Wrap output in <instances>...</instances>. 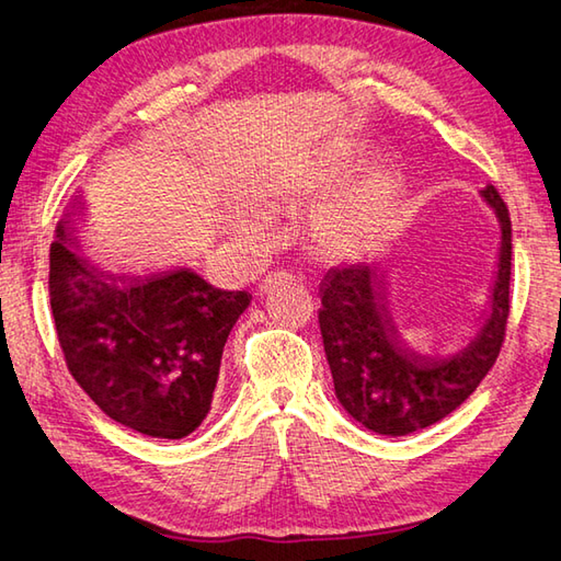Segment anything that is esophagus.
Masks as SVG:
<instances>
[{"mask_svg": "<svg viewBox=\"0 0 561 561\" xmlns=\"http://www.w3.org/2000/svg\"><path fill=\"white\" fill-rule=\"evenodd\" d=\"M274 277H282V272H279V274H270L267 279H262V284H260V291H262V294L267 291V287H270V284H272V279H274Z\"/></svg>", "mask_w": 561, "mask_h": 561, "instance_id": "34e87169", "label": "esophagus"}]
</instances>
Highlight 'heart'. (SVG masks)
Instances as JSON below:
<instances>
[{
    "instance_id": "b5f03b06",
    "label": "heart",
    "mask_w": 561,
    "mask_h": 561,
    "mask_svg": "<svg viewBox=\"0 0 561 561\" xmlns=\"http://www.w3.org/2000/svg\"><path fill=\"white\" fill-rule=\"evenodd\" d=\"M353 157L333 154L316 169L284 174L262 183L254 206L236 213V230L252 245L270 240L272 220L267 213L304 210L329 195L351 174ZM400 208V186L392 171L373 169L319 203L309 216V236L321 254L331 260H358L378 250L390 238Z\"/></svg>"
}]
</instances>
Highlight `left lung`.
Listing matches in <instances>:
<instances>
[{"label": "left lung", "instance_id": "1", "mask_svg": "<svg viewBox=\"0 0 561 561\" xmlns=\"http://www.w3.org/2000/svg\"><path fill=\"white\" fill-rule=\"evenodd\" d=\"M481 198L501 222V250L488 311L468 339L430 348L402 329L385 299L380 267H335L321 282V335L335 397L365 430L404 436L432 426L468 400L495 365L511 313L513 228L495 186Z\"/></svg>", "mask_w": 561, "mask_h": 561}]
</instances>
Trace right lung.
I'll list each match as a JSON object with an SVG mask.
<instances>
[{
    "mask_svg": "<svg viewBox=\"0 0 561 561\" xmlns=\"http://www.w3.org/2000/svg\"><path fill=\"white\" fill-rule=\"evenodd\" d=\"M50 311L76 382L110 420L183 439L206 420L220 358L252 294L222 291L188 267L115 274L73 245L60 218L50 245Z\"/></svg>",
    "mask_w": 561,
    "mask_h": 561,
    "instance_id": "add662e5",
    "label": "right lung"
}]
</instances>
